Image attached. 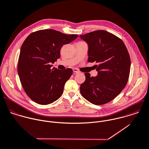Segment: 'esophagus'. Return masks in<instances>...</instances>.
Returning a JSON list of instances; mask_svg holds the SVG:
<instances>
[{
    "instance_id": "obj_1",
    "label": "esophagus",
    "mask_w": 149,
    "mask_h": 149,
    "mask_svg": "<svg viewBox=\"0 0 149 149\" xmlns=\"http://www.w3.org/2000/svg\"><path fill=\"white\" fill-rule=\"evenodd\" d=\"M73 72L74 73H79V70L76 69V68H73Z\"/></svg>"
}]
</instances>
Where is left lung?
<instances>
[{"label": "left lung", "mask_w": 149, "mask_h": 149, "mask_svg": "<svg viewBox=\"0 0 149 149\" xmlns=\"http://www.w3.org/2000/svg\"><path fill=\"white\" fill-rule=\"evenodd\" d=\"M88 46V61L96 62L98 75L86 73L80 89L81 95L93 104H103L114 99L125 87L131 60L123 42L114 35L99 30L80 35Z\"/></svg>", "instance_id": "8db88e82"}]
</instances>
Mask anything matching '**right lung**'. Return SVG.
<instances>
[{
    "label": "right lung",
    "instance_id": "obj_1",
    "mask_svg": "<svg viewBox=\"0 0 149 149\" xmlns=\"http://www.w3.org/2000/svg\"><path fill=\"white\" fill-rule=\"evenodd\" d=\"M78 37L54 29L31 33L24 42L19 53L18 73L27 95L37 103L48 104L59 99L72 69L59 70L51 64L60 58V50Z\"/></svg>",
    "mask_w": 149,
    "mask_h": 149
}]
</instances>
